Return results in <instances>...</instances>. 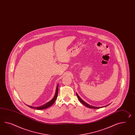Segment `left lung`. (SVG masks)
Instances as JSON below:
<instances>
[{
	"label": "left lung",
	"mask_w": 135,
	"mask_h": 135,
	"mask_svg": "<svg viewBox=\"0 0 135 135\" xmlns=\"http://www.w3.org/2000/svg\"><path fill=\"white\" fill-rule=\"evenodd\" d=\"M76 95H77V97H78V99H79V101L80 102L82 103V104H83V105H85L87 107H88L89 108H92V109H99V108H102V107H106V106H108V105H109V104H108L107 105H105V106H102V107H95V106H92V105H90L89 104H88V103H87L86 102H85L84 101H83V100H82V99H81L80 97H79V95H78V94L76 93Z\"/></svg>",
	"instance_id": "obj_1"
}]
</instances>
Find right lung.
I'll list each match as a JSON object with an SVG mask.
<instances>
[{
    "label": "right lung",
    "instance_id": "add662e5",
    "mask_svg": "<svg viewBox=\"0 0 135 135\" xmlns=\"http://www.w3.org/2000/svg\"><path fill=\"white\" fill-rule=\"evenodd\" d=\"M58 88H59V84L57 85V86H56L55 95H54L53 99H51L49 102H47L45 104H43V105H41L40 106H39V107H33V106H30V105H27L28 106H29L31 108L36 109H37V110H42V109H45L49 107H50L51 106H52L54 103V102H55V101H56V99L57 98V95H58V89H59Z\"/></svg>",
    "mask_w": 135,
    "mask_h": 135
}]
</instances>
